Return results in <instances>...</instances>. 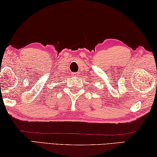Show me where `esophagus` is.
I'll return each mask as SVG.
<instances>
[{
	"mask_svg": "<svg viewBox=\"0 0 157 157\" xmlns=\"http://www.w3.org/2000/svg\"><path fill=\"white\" fill-rule=\"evenodd\" d=\"M78 75V73H73V77H77Z\"/></svg>",
	"mask_w": 157,
	"mask_h": 157,
	"instance_id": "1",
	"label": "esophagus"
}]
</instances>
